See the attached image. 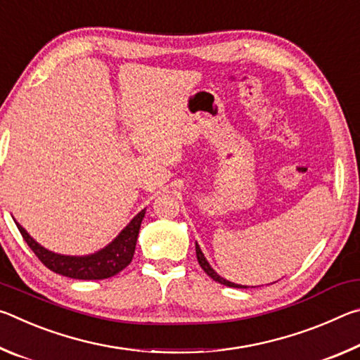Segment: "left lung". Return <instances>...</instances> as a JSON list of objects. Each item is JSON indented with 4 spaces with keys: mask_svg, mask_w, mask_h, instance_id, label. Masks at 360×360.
<instances>
[{
    "mask_svg": "<svg viewBox=\"0 0 360 360\" xmlns=\"http://www.w3.org/2000/svg\"><path fill=\"white\" fill-rule=\"evenodd\" d=\"M195 251H197V260H198V264H200V266L203 268L205 270V273L206 275H208L210 278H212L214 279V281H217V283H221V284H224V285H229V288H238V289H246V285H240V284H235V283H230V281H227V279H224L222 276H219L217 273L212 270L211 268V265L208 264V260L205 259V255H203V252H202V249H200V246L197 245V243H195Z\"/></svg>",
    "mask_w": 360,
    "mask_h": 360,
    "instance_id": "left-lung-1",
    "label": "left lung"
}]
</instances>
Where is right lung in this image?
<instances>
[{"mask_svg": "<svg viewBox=\"0 0 360 360\" xmlns=\"http://www.w3.org/2000/svg\"><path fill=\"white\" fill-rule=\"evenodd\" d=\"M146 210L131 219V222L120 231V235L115 238L111 245L105 249L95 252L92 255H84V257H72V255H60L52 251H47L46 248L38 245L32 236L27 233V230L15 222L23 240L27 241L30 249L34 252L42 264L49 270L58 275L68 276L72 279H106L114 275L130 264L135 254L136 238L141 227L143 217Z\"/></svg>", "mask_w": 360, "mask_h": 360, "instance_id": "add662e5", "label": "right lung"}]
</instances>
